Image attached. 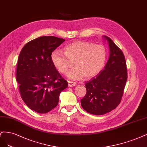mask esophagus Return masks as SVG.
Returning a JSON list of instances; mask_svg holds the SVG:
<instances>
[{
  "instance_id": "esophagus-1",
  "label": "esophagus",
  "mask_w": 147,
  "mask_h": 147,
  "mask_svg": "<svg viewBox=\"0 0 147 147\" xmlns=\"http://www.w3.org/2000/svg\"><path fill=\"white\" fill-rule=\"evenodd\" d=\"M68 87H69L75 86L76 84V82H71V81H68Z\"/></svg>"
}]
</instances>
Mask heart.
<instances>
[{
	"label": "heart",
	"instance_id": "1",
	"mask_svg": "<svg viewBox=\"0 0 147 147\" xmlns=\"http://www.w3.org/2000/svg\"><path fill=\"white\" fill-rule=\"evenodd\" d=\"M52 63L61 74H66L74 63V68L68 73L72 80L92 78L102 69L106 59V51L101 45L78 41L65 48V54L59 50L51 54Z\"/></svg>",
	"mask_w": 147,
	"mask_h": 147
}]
</instances>
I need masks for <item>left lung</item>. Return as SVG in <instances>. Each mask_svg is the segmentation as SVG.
<instances>
[{"instance_id": "obj_1", "label": "left lung", "mask_w": 147, "mask_h": 147, "mask_svg": "<svg viewBox=\"0 0 147 147\" xmlns=\"http://www.w3.org/2000/svg\"><path fill=\"white\" fill-rule=\"evenodd\" d=\"M110 55L103 70L85 84L87 93L80 100L84 109L99 115L109 112L120 103L127 78L126 63L121 50L108 36Z\"/></svg>"}]
</instances>
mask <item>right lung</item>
I'll return each instance as SVG.
<instances>
[{
  "label": "right lung",
  "mask_w": 147,
  "mask_h": 147,
  "mask_svg": "<svg viewBox=\"0 0 147 147\" xmlns=\"http://www.w3.org/2000/svg\"><path fill=\"white\" fill-rule=\"evenodd\" d=\"M65 40L44 36L23 47L18 57L16 80L22 100L31 110L45 113L57 106L59 95L68 87L52 63L53 52Z\"/></svg>",
  "instance_id": "right-lung-1"
}]
</instances>
